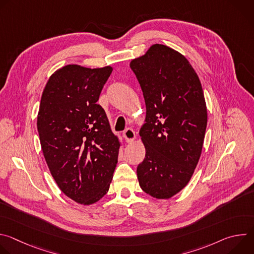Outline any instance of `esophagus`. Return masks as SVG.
Masks as SVG:
<instances>
[{
  "mask_svg": "<svg viewBox=\"0 0 254 254\" xmlns=\"http://www.w3.org/2000/svg\"><path fill=\"white\" fill-rule=\"evenodd\" d=\"M124 135H125V138L127 142H131L134 138H135V132L132 128L130 127H127L125 131H124Z\"/></svg>",
  "mask_w": 254,
  "mask_h": 254,
  "instance_id": "34e87169",
  "label": "esophagus"
}]
</instances>
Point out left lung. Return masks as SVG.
Wrapping results in <instances>:
<instances>
[{"label": "left lung", "mask_w": 254, "mask_h": 254, "mask_svg": "<svg viewBox=\"0 0 254 254\" xmlns=\"http://www.w3.org/2000/svg\"><path fill=\"white\" fill-rule=\"evenodd\" d=\"M130 68L147 108L138 183L152 197L169 199L188 184L201 156L207 127L201 82L182 54L162 44L133 59Z\"/></svg>", "instance_id": "obj_1"}]
</instances>
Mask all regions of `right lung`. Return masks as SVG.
<instances>
[{
  "mask_svg": "<svg viewBox=\"0 0 254 254\" xmlns=\"http://www.w3.org/2000/svg\"><path fill=\"white\" fill-rule=\"evenodd\" d=\"M113 68L66 65L43 91L37 127L44 158L60 190L89 205L110 189L120 142L97 102Z\"/></svg>",
  "mask_w": 254,
  "mask_h": 254,
  "instance_id": "1",
  "label": "right lung"
}]
</instances>
